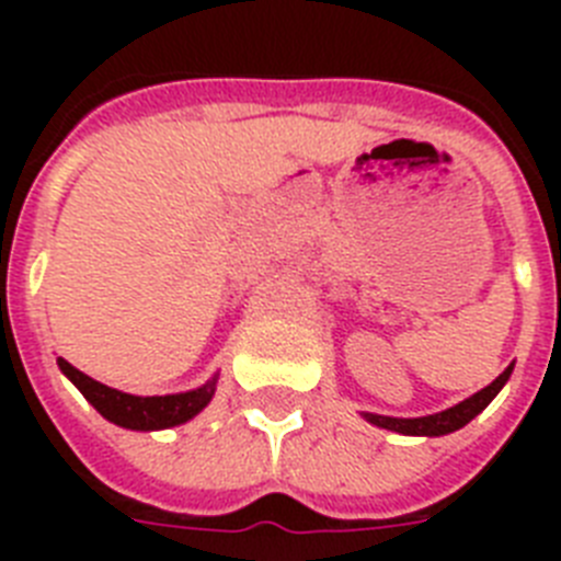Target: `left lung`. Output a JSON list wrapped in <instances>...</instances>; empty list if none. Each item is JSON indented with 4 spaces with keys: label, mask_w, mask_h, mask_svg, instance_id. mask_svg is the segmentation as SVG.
<instances>
[{
    "label": "left lung",
    "mask_w": 561,
    "mask_h": 561,
    "mask_svg": "<svg viewBox=\"0 0 561 561\" xmlns=\"http://www.w3.org/2000/svg\"><path fill=\"white\" fill-rule=\"evenodd\" d=\"M512 370H514V365H508V368H505L503 374L492 381V385H485L483 390H478V393L469 396V399H463L460 404H455V408L444 410V413L421 415V419H390V415L365 413V419H368L370 424H376V427L393 430V433H401V435H430V438H433V435L455 433V430L466 427V424H469L474 415L483 413V410L489 408V401H492L494 396L503 390V385L508 381Z\"/></svg>",
    "instance_id": "1"
}]
</instances>
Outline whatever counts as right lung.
I'll return each instance as SVG.
<instances>
[{"mask_svg": "<svg viewBox=\"0 0 561 561\" xmlns=\"http://www.w3.org/2000/svg\"><path fill=\"white\" fill-rule=\"evenodd\" d=\"M58 368L69 376V381L87 396V401L103 419H108L117 427L126 430H165L176 427V424H185L193 415L202 413V410L210 404L213 393H216V379H210L207 385L196 390H187V393H173V396H131L121 393V390L106 388L101 381H95L92 376L81 374L76 365H69L67 359H58Z\"/></svg>", "mask_w": 561, "mask_h": 561, "instance_id": "obj_1", "label": "right lung"}]
</instances>
